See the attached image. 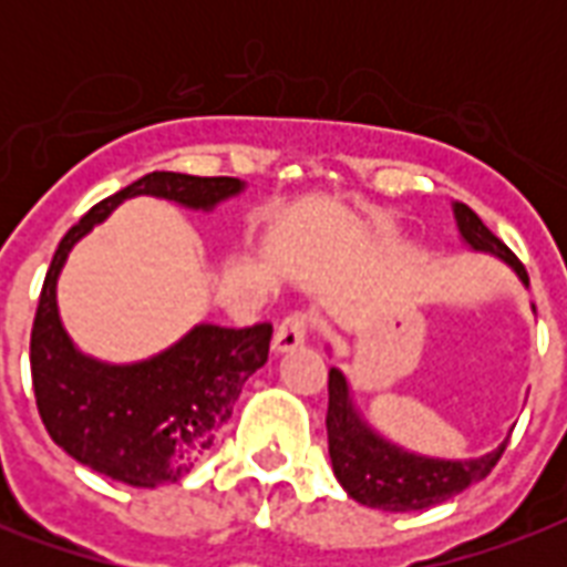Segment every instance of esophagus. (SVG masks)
<instances>
[{
    "label": "esophagus",
    "mask_w": 567,
    "mask_h": 567,
    "mask_svg": "<svg viewBox=\"0 0 567 567\" xmlns=\"http://www.w3.org/2000/svg\"><path fill=\"white\" fill-rule=\"evenodd\" d=\"M309 329H311V318L306 311H293L288 318L276 327V336H274V350L276 353H288V350H297V347L309 338Z\"/></svg>",
    "instance_id": "esophagus-1"
}]
</instances>
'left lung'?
<instances>
[{"label": "left lung", "mask_w": 567, "mask_h": 567, "mask_svg": "<svg viewBox=\"0 0 567 567\" xmlns=\"http://www.w3.org/2000/svg\"><path fill=\"white\" fill-rule=\"evenodd\" d=\"M462 238L474 249L494 252L506 265L515 267V274L529 285V276L518 256L476 217L465 203L453 205ZM329 458L338 483L344 492L362 506L382 512H417L439 506V503L456 497L467 485L480 483L492 474V467L501 462L506 444L485 453L480 458L465 462H444V458H426L405 453L359 417L350 400L347 377L338 368H329Z\"/></svg>", "instance_id": "left-lung-1"}]
</instances>
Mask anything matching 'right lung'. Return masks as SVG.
Instances as JSON below:
<instances>
[{"mask_svg": "<svg viewBox=\"0 0 567 567\" xmlns=\"http://www.w3.org/2000/svg\"><path fill=\"white\" fill-rule=\"evenodd\" d=\"M240 188L231 176L146 173L93 205L58 244L31 327V385L52 441L96 474L135 488L182 480L229 421L244 382L267 362L274 327L203 323L146 362L102 364L75 350L58 318L55 282L66 252L128 196L214 208Z\"/></svg>", "mask_w": 567, "mask_h": 567, "instance_id": "add662e5", "label": "right lung"}]
</instances>
